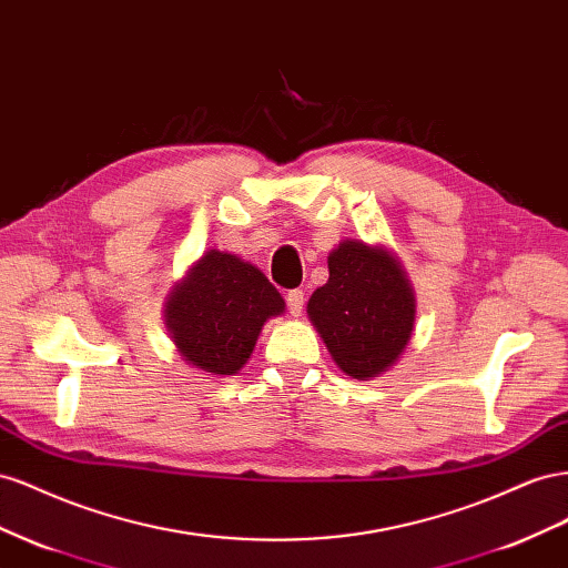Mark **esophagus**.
I'll use <instances>...</instances> for the list:
<instances>
[{"mask_svg": "<svg viewBox=\"0 0 568 568\" xmlns=\"http://www.w3.org/2000/svg\"><path fill=\"white\" fill-rule=\"evenodd\" d=\"M285 302H287V312L293 316H300L304 310V293L302 290H290L285 295Z\"/></svg>", "mask_w": 568, "mask_h": 568, "instance_id": "esophagus-1", "label": "esophagus"}]
</instances>
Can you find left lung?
Returning <instances> with one entry per match:
<instances>
[{"label":"left lung","instance_id":"1","mask_svg":"<svg viewBox=\"0 0 568 568\" xmlns=\"http://www.w3.org/2000/svg\"><path fill=\"white\" fill-rule=\"evenodd\" d=\"M328 273L306 314L347 376L376 378L412 339L414 290L390 252L362 240L339 242L328 256Z\"/></svg>","mask_w":568,"mask_h":568}]
</instances>
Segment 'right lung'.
<instances>
[{
    "mask_svg": "<svg viewBox=\"0 0 568 568\" xmlns=\"http://www.w3.org/2000/svg\"><path fill=\"white\" fill-rule=\"evenodd\" d=\"M285 312L266 275L240 256L209 250L166 300L164 321L183 359L212 376L247 364L264 323Z\"/></svg>",
    "mask_w": 568,
    "mask_h": 568,
    "instance_id": "add662e5",
    "label": "right lung"
}]
</instances>
